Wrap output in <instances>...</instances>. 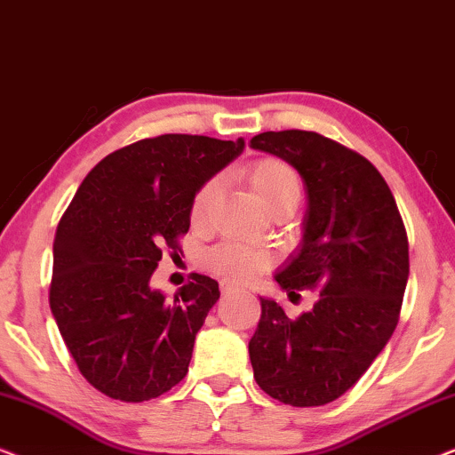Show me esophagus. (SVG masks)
Returning a JSON list of instances; mask_svg holds the SVG:
<instances>
[{"mask_svg": "<svg viewBox=\"0 0 455 455\" xmlns=\"http://www.w3.org/2000/svg\"><path fill=\"white\" fill-rule=\"evenodd\" d=\"M234 291H240V285L229 282V279H223V282H221V294H234Z\"/></svg>", "mask_w": 455, "mask_h": 455, "instance_id": "1", "label": "esophagus"}]
</instances>
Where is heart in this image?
<instances>
[{"mask_svg": "<svg viewBox=\"0 0 455 455\" xmlns=\"http://www.w3.org/2000/svg\"><path fill=\"white\" fill-rule=\"evenodd\" d=\"M251 182L267 209H275L285 203H298L300 198V180L291 165L277 157H263L254 161L251 167ZM217 192V182L209 180L196 192L190 207V220L195 226L207 220L211 203ZM273 259L269 252L248 246L244 242L226 240L203 252L201 265L211 273L223 275L235 282H248L271 267Z\"/></svg>", "mask_w": 455, "mask_h": 455, "instance_id": "b5f03b06", "label": "heart"}]
</instances>
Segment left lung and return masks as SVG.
I'll return each instance as SVG.
<instances>
[{
	"instance_id": "left-lung-1",
	"label": "left lung",
	"mask_w": 455,
	"mask_h": 455,
	"mask_svg": "<svg viewBox=\"0 0 455 455\" xmlns=\"http://www.w3.org/2000/svg\"><path fill=\"white\" fill-rule=\"evenodd\" d=\"M251 147L288 161L307 186L300 251L275 282L290 298L319 290L313 310L298 319L260 298L248 344L254 379L290 406H325L356 385L400 321L406 228L387 182L352 148L307 130L257 134Z\"/></svg>"
}]
</instances>
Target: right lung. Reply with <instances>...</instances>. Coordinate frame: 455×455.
Masks as SVG:
<instances>
[{
    "label": "right lung",
    "instance_id": "1",
    "mask_svg": "<svg viewBox=\"0 0 455 455\" xmlns=\"http://www.w3.org/2000/svg\"><path fill=\"white\" fill-rule=\"evenodd\" d=\"M244 140L161 134L89 172L53 242L49 307L78 371L111 400L145 402L178 385L220 283L192 273L172 302L151 288L164 248L180 251L201 186Z\"/></svg>",
    "mask_w": 455,
    "mask_h": 455
}]
</instances>
